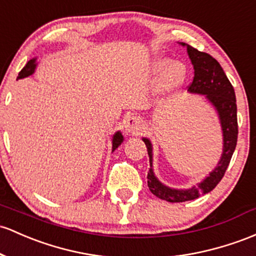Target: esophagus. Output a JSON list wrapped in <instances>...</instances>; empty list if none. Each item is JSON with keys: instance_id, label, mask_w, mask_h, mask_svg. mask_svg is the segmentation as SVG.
<instances>
[{"instance_id": "obj_1", "label": "esophagus", "mask_w": 256, "mask_h": 256, "mask_svg": "<svg viewBox=\"0 0 256 256\" xmlns=\"http://www.w3.org/2000/svg\"><path fill=\"white\" fill-rule=\"evenodd\" d=\"M125 132L131 136H138L142 134L143 130V124L142 120L138 116H134V115H130V116L126 118L125 120Z\"/></svg>"}]
</instances>
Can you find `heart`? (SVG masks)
Masks as SVG:
<instances>
[{
	"label": "heart",
	"mask_w": 256,
	"mask_h": 256,
	"mask_svg": "<svg viewBox=\"0 0 256 256\" xmlns=\"http://www.w3.org/2000/svg\"><path fill=\"white\" fill-rule=\"evenodd\" d=\"M162 87L165 91H174L184 84L187 75L186 66L181 62H174L169 58H158L153 62V70L156 74L164 72Z\"/></svg>",
	"instance_id": "heart-1"
}]
</instances>
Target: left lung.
Here are the masks:
<instances>
[{
  "mask_svg": "<svg viewBox=\"0 0 256 256\" xmlns=\"http://www.w3.org/2000/svg\"><path fill=\"white\" fill-rule=\"evenodd\" d=\"M182 47H186L188 57L194 69L193 81L188 86L187 91L192 94H202L212 106L220 120L222 131V153L216 166L209 175L202 180L196 186L190 188H172L159 181L153 169V146L147 137L142 141L146 143L150 156V169L148 172V187L154 196L170 203L193 200L199 196L212 192L216 184L221 181L226 172L227 166L236 150L238 136L237 124V103L233 86L227 78L220 63L208 53L193 48L184 42H178Z\"/></svg>",
  "mask_w": 256,
  "mask_h": 256,
  "instance_id": "1",
  "label": "left lung"
}]
</instances>
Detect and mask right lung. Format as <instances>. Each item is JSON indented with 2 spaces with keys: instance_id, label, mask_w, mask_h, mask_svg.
<instances>
[{
  "instance_id": "right-lung-1",
  "label": "right lung",
  "mask_w": 256,
  "mask_h": 256,
  "mask_svg": "<svg viewBox=\"0 0 256 256\" xmlns=\"http://www.w3.org/2000/svg\"><path fill=\"white\" fill-rule=\"evenodd\" d=\"M36 66H38V58H32V60H30L29 62H28L26 66H25L24 68L20 70V72H19L16 80H19V78H28V76H30V75H32L34 72H35ZM122 142H124L122 134L120 132V131H116V132L113 134V138H112V144H113V147H112V150L114 152L118 147H119L120 144H122Z\"/></svg>"
}]
</instances>
